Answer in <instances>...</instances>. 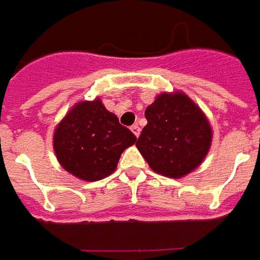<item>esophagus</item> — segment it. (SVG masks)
Instances as JSON below:
<instances>
[{
  "label": "esophagus",
  "instance_id": "1",
  "mask_svg": "<svg viewBox=\"0 0 260 260\" xmlns=\"http://www.w3.org/2000/svg\"><path fill=\"white\" fill-rule=\"evenodd\" d=\"M132 132H133L136 137H139V136H140L141 128L139 126H137V124H134V126H132Z\"/></svg>",
  "mask_w": 260,
  "mask_h": 260
}]
</instances>
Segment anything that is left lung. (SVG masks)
Here are the masks:
<instances>
[{
    "instance_id": "8db88e82",
    "label": "left lung",
    "mask_w": 260,
    "mask_h": 260,
    "mask_svg": "<svg viewBox=\"0 0 260 260\" xmlns=\"http://www.w3.org/2000/svg\"><path fill=\"white\" fill-rule=\"evenodd\" d=\"M147 126L136 141L154 171L180 178L207 155L212 132L204 113L184 93L160 94L146 109Z\"/></svg>"
}]
</instances>
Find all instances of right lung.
Returning a JSON list of instances; mask_svg holds the SVG:
<instances>
[{"instance_id": "1", "label": "right lung", "mask_w": 260, "mask_h": 260, "mask_svg": "<svg viewBox=\"0 0 260 260\" xmlns=\"http://www.w3.org/2000/svg\"><path fill=\"white\" fill-rule=\"evenodd\" d=\"M137 140L99 99L80 102L56 127L53 148L66 171L98 181L117 167L121 153Z\"/></svg>"}]
</instances>
